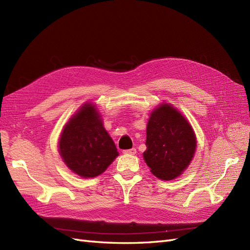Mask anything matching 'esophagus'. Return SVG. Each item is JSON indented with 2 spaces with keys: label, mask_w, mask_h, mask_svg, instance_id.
<instances>
[{
  "label": "esophagus",
  "mask_w": 250,
  "mask_h": 250,
  "mask_svg": "<svg viewBox=\"0 0 250 250\" xmlns=\"http://www.w3.org/2000/svg\"><path fill=\"white\" fill-rule=\"evenodd\" d=\"M124 154H128V155H134L135 153H137V149L135 148H131V149H127V150H124L123 151Z\"/></svg>",
  "instance_id": "obj_1"
}]
</instances>
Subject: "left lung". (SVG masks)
Wrapping results in <instances>:
<instances>
[{
  "instance_id": "1",
  "label": "left lung",
  "mask_w": 250,
  "mask_h": 250,
  "mask_svg": "<svg viewBox=\"0 0 250 250\" xmlns=\"http://www.w3.org/2000/svg\"><path fill=\"white\" fill-rule=\"evenodd\" d=\"M147 149L144 161L162 180L178 177L193 160L196 137L192 126L171 104L152 110L147 124Z\"/></svg>"
}]
</instances>
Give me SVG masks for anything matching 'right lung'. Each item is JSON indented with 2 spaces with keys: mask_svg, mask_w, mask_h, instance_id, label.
<instances>
[{
  "mask_svg": "<svg viewBox=\"0 0 250 250\" xmlns=\"http://www.w3.org/2000/svg\"><path fill=\"white\" fill-rule=\"evenodd\" d=\"M58 148L69 169L84 178L100 175L119 155L93 103L82 105L65 124Z\"/></svg>",
  "mask_w": 250,
  "mask_h": 250,
  "instance_id": "right-lung-1",
  "label": "right lung"
}]
</instances>
